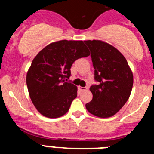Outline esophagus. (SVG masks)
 Returning <instances> with one entry per match:
<instances>
[{"label": "esophagus", "instance_id": "esophagus-1", "mask_svg": "<svg viewBox=\"0 0 154 154\" xmlns=\"http://www.w3.org/2000/svg\"><path fill=\"white\" fill-rule=\"evenodd\" d=\"M79 89L81 92H83V91H85L88 89V88L87 87H82V86H79Z\"/></svg>", "mask_w": 154, "mask_h": 154}]
</instances>
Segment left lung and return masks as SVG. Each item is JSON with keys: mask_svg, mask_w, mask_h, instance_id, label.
<instances>
[{"mask_svg": "<svg viewBox=\"0 0 154 154\" xmlns=\"http://www.w3.org/2000/svg\"><path fill=\"white\" fill-rule=\"evenodd\" d=\"M91 51L95 80L92 101L86 109L100 118L112 116L127 102L133 84V72L122 53L111 45L100 40L84 41Z\"/></svg>", "mask_w": 154, "mask_h": 154, "instance_id": "left-lung-1", "label": "left lung"}]
</instances>
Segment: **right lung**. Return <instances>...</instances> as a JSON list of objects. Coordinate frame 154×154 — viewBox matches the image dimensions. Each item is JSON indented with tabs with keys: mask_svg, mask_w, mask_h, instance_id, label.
I'll return each instance as SVG.
<instances>
[{
	"mask_svg": "<svg viewBox=\"0 0 154 154\" xmlns=\"http://www.w3.org/2000/svg\"><path fill=\"white\" fill-rule=\"evenodd\" d=\"M89 55L82 41L62 40L48 45L35 56L26 82L32 103L42 115L58 118L69 111L77 97V87L65 79L70 77L73 62Z\"/></svg>",
	"mask_w": 154,
	"mask_h": 154,
	"instance_id": "obj_1",
	"label": "right lung"
}]
</instances>
